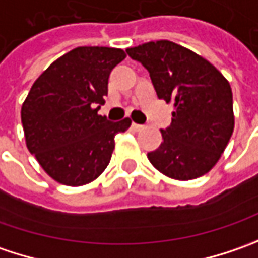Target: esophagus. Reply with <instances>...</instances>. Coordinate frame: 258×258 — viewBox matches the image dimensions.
I'll use <instances>...</instances> for the list:
<instances>
[{
	"label": "esophagus",
	"instance_id": "obj_1",
	"mask_svg": "<svg viewBox=\"0 0 258 258\" xmlns=\"http://www.w3.org/2000/svg\"><path fill=\"white\" fill-rule=\"evenodd\" d=\"M131 127H133V130H136V131H141V130L144 128V125H141V124H136V122H133V124H131Z\"/></svg>",
	"mask_w": 258,
	"mask_h": 258
}]
</instances>
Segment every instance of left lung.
Instances as JSON below:
<instances>
[{
	"mask_svg": "<svg viewBox=\"0 0 258 258\" xmlns=\"http://www.w3.org/2000/svg\"><path fill=\"white\" fill-rule=\"evenodd\" d=\"M150 73L156 94L173 102L172 124L162 131L150 163L176 180L208 173L224 153L234 131L232 91L218 69L180 44L149 41L127 49Z\"/></svg>",
	"mask_w": 258,
	"mask_h": 258,
	"instance_id": "1",
	"label": "left lung"
}]
</instances>
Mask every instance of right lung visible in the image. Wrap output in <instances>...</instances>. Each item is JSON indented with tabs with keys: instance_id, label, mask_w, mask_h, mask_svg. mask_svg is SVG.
Masks as SVG:
<instances>
[{
	"instance_id": "obj_1",
	"label": "right lung",
	"mask_w": 258,
	"mask_h": 258,
	"mask_svg": "<svg viewBox=\"0 0 258 258\" xmlns=\"http://www.w3.org/2000/svg\"><path fill=\"white\" fill-rule=\"evenodd\" d=\"M125 56L114 47H76L31 86L21 107L26 144L56 182L82 186L95 180L111 160L114 137L131 125L130 118L112 122L98 115L109 73Z\"/></svg>"
}]
</instances>
